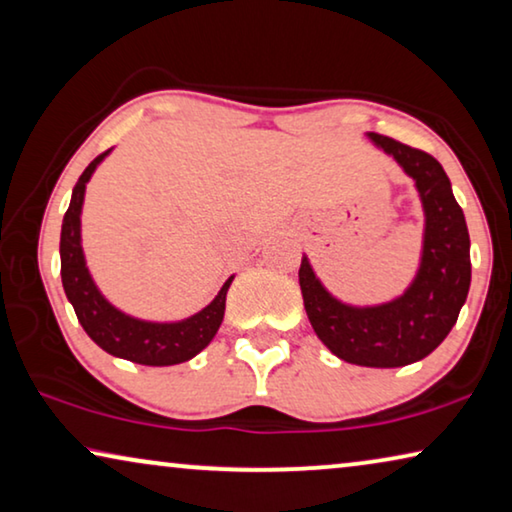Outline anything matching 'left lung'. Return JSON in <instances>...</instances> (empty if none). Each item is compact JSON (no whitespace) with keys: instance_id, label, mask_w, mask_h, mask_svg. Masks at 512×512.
Here are the masks:
<instances>
[{"instance_id":"1","label":"left lung","mask_w":512,"mask_h":512,"mask_svg":"<svg viewBox=\"0 0 512 512\" xmlns=\"http://www.w3.org/2000/svg\"><path fill=\"white\" fill-rule=\"evenodd\" d=\"M370 140L398 160L421 193L425 236L416 280L400 299L354 308L333 299L303 257L299 285L312 329L335 356L365 368H402L432 354L455 326L471 285V243L439 160L393 137L370 133Z\"/></svg>"}]
</instances>
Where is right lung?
Returning a JSON list of instances; mask_svg holds the SVG:
<instances>
[{
  "instance_id": "right-lung-1",
  "label": "right lung",
  "mask_w": 512,
  "mask_h": 512,
  "mask_svg": "<svg viewBox=\"0 0 512 512\" xmlns=\"http://www.w3.org/2000/svg\"><path fill=\"white\" fill-rule=\"evenodd\" d=\"M110 151H103L87 165L73 188L71 204L61 223V282L64 292L71 301L75 315L82 329L87 331L91 340L105 352L126 361L140 365H177L200 354L204 347L213 340V335L220 329L225 315V296L232 285V278L225 282L216 299L197 315L183 319L174 324H156L142 322V319L128 317L119 312L114 305L103 299L94 280L89 276L80 243V213L85 202V186L94 174L96 165L108 156Z\"/></svg>"
}]
</instances>
